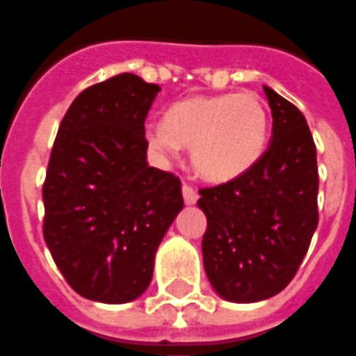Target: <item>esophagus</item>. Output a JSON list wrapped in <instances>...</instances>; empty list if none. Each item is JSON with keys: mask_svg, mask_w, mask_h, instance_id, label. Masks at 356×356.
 <instances>
[{"mask_svg": "<svg viewBox=\"0 0 356 356\" xmlns=\"http://www.w3.org/2000/svg\"><path fill=\"white\" fill-rule=\"evenodd\" d=\"M181 193H184V202H186L187 206H191V204H195V202L198 200V193H196L195 187L189 186V184H184V186H181Z\"/></svg>", "mask_w": 356, "mask_h": 356, "instance_id": "34e87169", "label": "esophagus"}]
</instances>
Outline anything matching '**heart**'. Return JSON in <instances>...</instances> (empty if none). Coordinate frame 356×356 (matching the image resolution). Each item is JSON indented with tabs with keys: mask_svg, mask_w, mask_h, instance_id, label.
Returning a JSON list of instances; mask_svg holds the SVG:
<instances>
[{
	"mask_svg": "<svg viewBox=\"0 0 356 356\" xmlns=\"http://www.w3.org/2000/svg\"><path fill=\"white\" fill-rule=\"evenodd\" d=\"M268 138V113L252 93L196 95L175 102L163 124L147 127V139L163 152L191 145L198 175L226 181L254 167Z\"/></svg>",
	"mask_w": 356,
	"mask_h": 356,
	"instance_id": "1",
	"label": "heart"
}]
</instances>
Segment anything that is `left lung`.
<instances>
[{
	"mask_svg": "<svg viewBox=\"0 0 356 356\" xmlns=\"http://www.w3.org/2000/svg\"><path fill=\"white\" fill-rule=\"evenodd\" d=\"M272 141L254 167L202 187L207 280L224 300L254 303L280 294L305 257L318 226L316 145L303 113L264 86Z\"/></svg>",
	"mask_w": 356,
	"mask_h": 356,
	"instance_id": "8db88e82",
	"label": "left lung"
}]
</instances>
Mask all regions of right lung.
<instances>
[{"mask_svg":"<svg viewBox=\"0 0 356 356\" xmlns=\"http://www.w3.org/2000/svg\"><path fill=\"white\" fill-rule=\"evenodd\" d=\"M161 88L121 73L79 93L51 150L44 238L67 285L127 303L152 280L154 255L184 207L178 176L147 163L145 119Z\"/></svg>","mask_w":356,"mask_h":356,"instance_id":"obj_1","label":"right lung"}]
</instances>
